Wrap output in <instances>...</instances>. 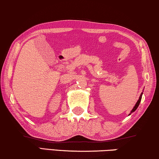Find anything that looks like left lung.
Listing matches in <instances>:
<instances>
[{
	"mask_svg": "<svg viewBox=\"0 0 159 159\" xmlns=\"http://www.w3.org/2000/svg\"><path fill=\"white\" fill-rule=\"evenodd\" d=\"M142 94H143V93H141L140 97H139V100H138L137 103H136V104H135V107H133V110H132V111H131V113H132V112H134V111L138 108V107H139V104H140V102H141V96H142ZM131 113H130V114H131Z\"/></svg>",
	"mask_w": 159,
	"mask_h": 159,
	"instance_id": "left-lung-1",
	"label": "left lung"
}]
</instances>
